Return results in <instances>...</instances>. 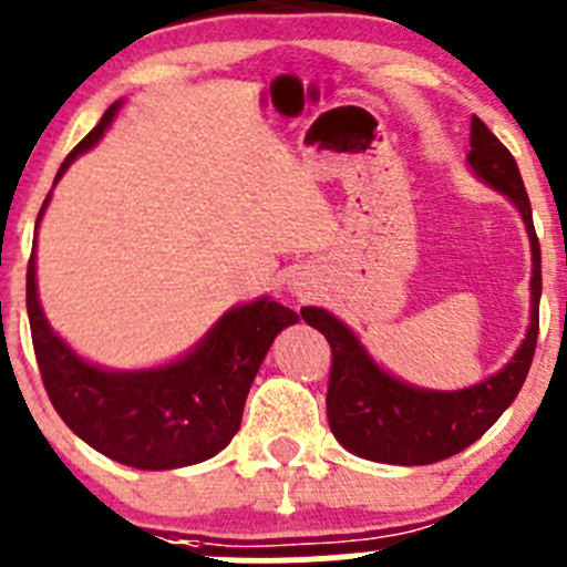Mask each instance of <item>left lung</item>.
<instances>
[{"label":"left lung","instance_id":"left-lung-1","mask_svg":"<svg viewBox=\"0 0 567 567\" xmlns=\"http://www.w3.org/2000/svg\"><path fill=\"white\" fill-rule=\"evenodd\" d=\"M468 145V164L474 173L507 194L527 225L532 241V323L527 340L522 342L513 362L491 379L461 392H427L386 375L334 316L318 307H305L301 318L316 326L331 348L326 392L331 433L359 458L398 466H427L450 458L477 442L499 420L529 373L540 323V244L532 225L527 188L513 153L480 117H472Z\"/></svg>","mask_w":567,"mask_h":567}]
</instances>
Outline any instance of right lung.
I'll list each match as a JSON object with an SVG mask.
<instances>
[{
    "label": "right lung",
    "instance_id": "right-lung-1",
    "mask_svg": "<svg viewBox=\"0 0 567 567\" xmlns=\"http://www.w3.org/2000/svg\"><path fill=\"white\" fill-rule=\"evenodd\" d=\"M117 106H109L101 123L68 153L54 183L79 153L99 142ZM27 312L40 379L56 414L90 447L134 468L192 466L225 450L241 427L249 386L274 337L299 320L277 301H251L227 312L181 362L112 373L79 359L49 329L38 301L35 255L27 266Z\"/></svg>",
    "mask_w": 567,
    "mask_h": 567
}]
</instances>
